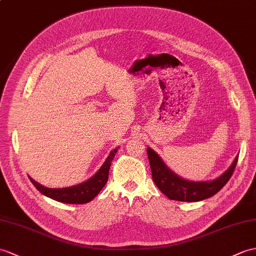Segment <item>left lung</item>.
<instances>
[{
  "mask_svg": "<svg viewBox=\"0 0 256 256\" xmlns=\"http://www.w3.org/2000/svg\"><path fill=\"white\" fill-rule=\"evenodd\" d=\"M147 155L152 168V180L157 188L168 198L180 202H200L218 193L232 176L239 157L238 155L230 167L216 179L210 181H190L170 170L158 154L150 147L147 148Z\"/></svg>",
  "mask_w": 256,
  "mask_h": 256,
  "instance_id": "1",
  "label": "left lung"
}]
</instances>
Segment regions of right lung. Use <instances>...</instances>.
Segmentation results:
<instances>
[{
    "mask_svg": "<svg viewBox=\"0 0 256 256\" xmlns=\"http://www.w3.org/2000/svg\"><path fill=\"white\" fill-rule=\"evenodd\" d=\"M116 152H118V147L116 150H111V152L109 154V156L106 157L104 164L101 166L100 169L90 178V179H88L85 182H82L80 184H76V186H73L61 188H46L44 186H41L40 183L36 182L32 178H30L29 176L28 178L29 180L32 182L36 188H37L40 193L48 196V198L58 202H61V203H66V204H85L96 198L98 193L106 186V181H108L110 166H111L112 160H114L116 156Z\"/></svg>",
    "mask_w": 256,
    "mask_h": 256,
    "instance_id": "add662e5",
    "label": "right lung"
}]
</instances>
